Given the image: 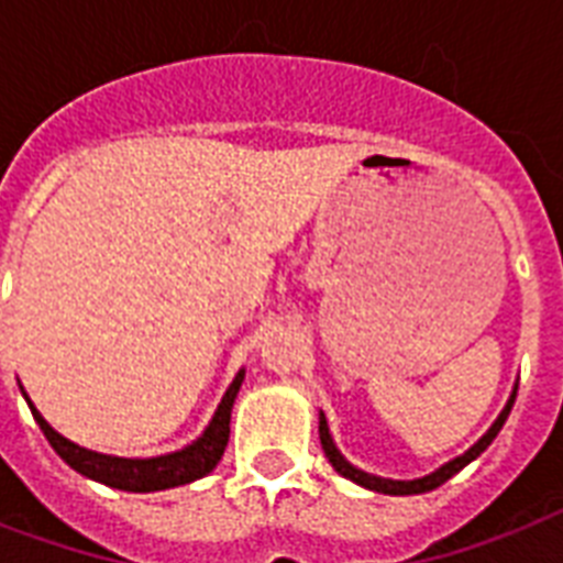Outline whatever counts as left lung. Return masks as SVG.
Here are the masks:
<instances>
[{"instance_id": "8db88e82", "label": "left lung", "mask_w": 563, "mask_h": 563, "mask_svg": "<svg viewBox=\"0 0 563 563\" xmlns=\"http://www.w3.org/2000/svg\"><path fill=\"white\" fill-rule=\"evenodd\" d=\"M515 397H517V391L511 394V400L506 402V409H503V415H499V418L494 420V427H490L488 432H485V435H482L479 441H476V444L471 446V450H467V453L459 455V459H453V462H450V464H444L441 471L429 473V476H423V479L394 482V479H379V476H371V473H365V471H356V467L344 462V455L339 453V450H335L333 438H330V429H327V418H324V415H321V423H318V435H321V446H324V455H327V459H330V464H333L335 471L342 473L344 479H353V482H356V485H362V488L379 490V494H397V497H406V494H423V490H432V488H438V485H444L446 479H453L455 473L462 471L464 464H471L473 459H476V455L488 450V444H490V441H494V438H497V432H499V429H503V423H506L508 411H511V406H515Z\"/></svg>"}]
</instances>
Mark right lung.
<instances>
[{
	"mask_svg": "<svg viewBox=\"0 0 563 563\" xmlns=\"http://www.w3.org/2000/svg\"><path fill=\"white\" fill-rule=\"evenodd\" d=\"M245 374L239 371L236 379L230 383V388L221 397L219 409H216V418L210 420V427L203 429V435L189 444L187 450L169 455H157V459H117V455H101L92 453V450H84V446L66 441L64 435H57L55 429L48 427L43 415H40L29 400V409L34 415V420L43 429V435L55 453L64 459L73 471H78L81 476H90L96 482H104L110 488L119 490H134V494H145V490H163V488H178V485H187V482L201 479L207 473L219 464L224 446H228L230 438V409H233V400H236L239 385H242ZM25 394V391H22Z\"/></svg>",
	"mask_w": 563,
	"mask_h": 563,
	"instance_id": "1",
	"label": "right lung"
}]
</instances>
